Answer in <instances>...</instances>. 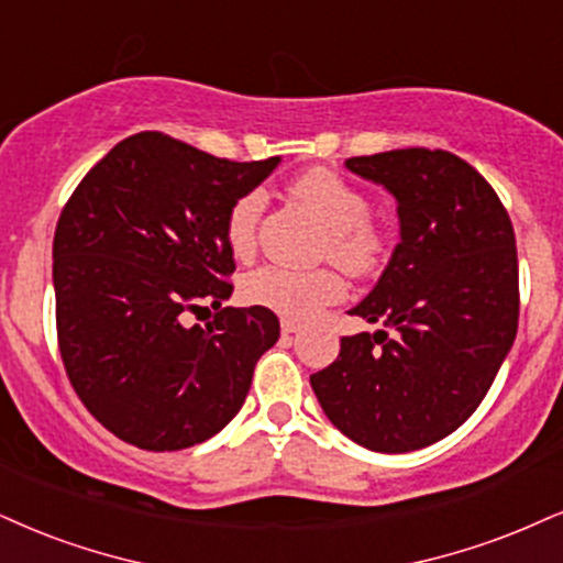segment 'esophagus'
<instances>
[{
	"instance_id": "obj_1",
	"label": "esophagus",
	"mask_w": 563,
	"mask_h": 563,
	"mask_svg": "<svg viewBox=\"0 0 563 563\" xmlns=\"http://www.w3.org/2000/svg\"><path fill=\"white\" fill-rule=\"evenodd\" d=\"M297 331H300V323L289 321V318H284V321H282V334L284 336H292V334H297Z\"/></svg>"
}]
</instances>
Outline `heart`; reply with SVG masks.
<instances>
[{
    "label": "heart",
    "instance_id": "obj_1",
    "mask_svg": "<svg viewBox=\"0 0 563 563\" xmlns=\"http://www.w3.org/2000/svg\"><path fill=\"white\" fill-rule=\"evenodd\" d=\"M297 198H302L329 229V253L350 271H367L378 261V229L367 221V198L355 185L329 169H310L295 183ZM266 206V192L250 190L234 200L227 213V245L234 255L245 258L255 247V229ZM344 279L331 268L295 271L287 266L255 268L242 282V297L250 305L268 308L287 318H310L325 305L344 297Z\"/></svg>",
    "mask_w": 563,
    "mask_h": 563
}]
</instances>
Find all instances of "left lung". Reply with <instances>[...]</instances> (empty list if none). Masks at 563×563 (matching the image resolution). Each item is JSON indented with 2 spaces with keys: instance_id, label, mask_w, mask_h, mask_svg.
Instances as JSON below:
<instances>
[{
  "instance_id": "1",
  "label": "left lung",
  "mask_w": 563,
  "mask_h": 563,
  "mask_svg": "<svg viewBox=\"0 0 563 563\" xmlns=\"http://www.w3.org/2000/svg\"><path fill=\"white\" fill-rule=\"evenodd\" d=\"M344 164L391 192L401 240L350 310L384 329L344 336L310 386L346 439L405 454L454 433L515 344V229L494 187L449 151L399 148Z\"/></svg>"
}]
</instances>
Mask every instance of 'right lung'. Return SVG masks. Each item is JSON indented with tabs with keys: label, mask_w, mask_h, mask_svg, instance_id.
Wrapping results in <instances>:
<instances>
[{
	"label": "right lung",
	"mask_w": 563,
	"mask_h": 563,
	"mask_svg": "<svg viewBox=\"0 0 563 563\" xmlns=\"http://www.w3.org/2000/svg\"><path fill=\"white\" fill-rule=\"evenodd\" d=\"M282 158L229 162L164 133L117 143L75 187L54 232L62 363L117 439L177 451L217 435L279 339L268 308H224L227 213ZM218 310L206 330L184 316Z\"/></svg>",
	"instance_id": "obj_1"
}]
</instances>
